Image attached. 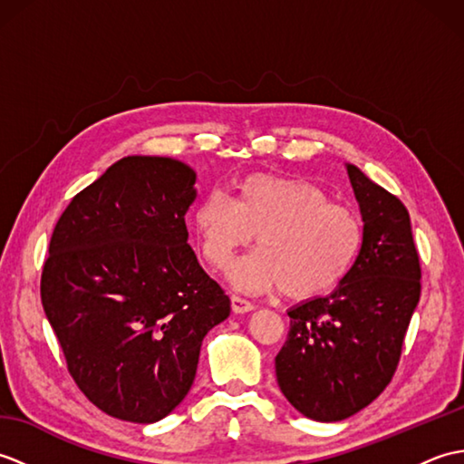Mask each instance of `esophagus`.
I'll return each mask as SVG.
<instances>
[{
	"label": "esophagus",
	"instance_id": "34e87169",
	"mask_svg": "<svg viewBox=\"0 0 464 464\" xmlns=\"http://www.w3.org/2000/svg\"><path fill=\"white\" fill-rule=\"evenodd\" d=\"M231 307H233L235 313H249V311L255 309V304L251 301H247V299L239 297V295H233V297H231Z\"/></svg>",
	"mask_w": 464,
	"mask_h": 464
}]
</instances>
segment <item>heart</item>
<instances>
[{"label": "heart", "mask_w": 464, "mask_h": 464, "mask_svg": "<svg viewBox=\"0 0 464 464\" xmlns=\"http://www.w3.org/2000/svg\"><path fill=\"white\" fill-rule=\"evenodd\" d=\"M193 229L201 257L223 269L257 235V251L235 265L229 279L247 293L279 289L313 299L347 277L357 263L364 227L351 207L323 187L277 175H251L235 199L213 191L195 205Z\"/></svg>", "instance_id": "heart-1"}]
</instances>
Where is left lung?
<instances>
[{
	"label": "left lung",
	"instance_id": "left-lung-1",
	"mask_svg": "<svg viewBox=\"0 0 464 464\" xmlns=\"http://www.w3.org/2000/svg\"><path fill=\"white\" fill-rule=\"evenodd\" d=\"M347 173L364 227L357 263L327 297L287 311L291 329L275 357L281 392L319 422L349 419L391 382L420 297V265L407 207L359 167Z\"/></svg>",
	"mask_w": 464,
	"mask_h": 464
}]
</instances>
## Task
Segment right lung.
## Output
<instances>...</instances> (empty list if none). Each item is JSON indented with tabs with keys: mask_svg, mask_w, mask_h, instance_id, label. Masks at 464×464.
<instances>
[{
	"mask_svg": "<svg viewBox=\"0 0 464 464\" xmlns=\"http://www.w3.org/2000/svg\"><path fill=\"white\" fill-rule=\"evenodd\" d=\"M197 175L130 155L59 217L42 273L45 317L97 409L150 425L189 392L201 343L231 301L187 243Z\"/></svg>",
	"mask_w": 464,
	"mask_h": 464,
	"instance_id": "add662e5",
	"label": "right lung"
}]
</instances>
